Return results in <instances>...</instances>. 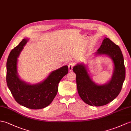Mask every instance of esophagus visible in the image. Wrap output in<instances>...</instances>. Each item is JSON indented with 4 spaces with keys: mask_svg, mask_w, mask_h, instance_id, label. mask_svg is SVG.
Listing matches in <instances>:
<instances>
[{
    "mask_svg": "<svg viewBox=\"0 0 131 131\" xmlns=\"http://www.w3.org/2000/svg\"><path fill=\"white\" fill-rule=\"evenodd\" d=\"M74 66V62H70L68 65V67H69V71H71L73 67Z\"/></svg>",
    "mask_w": 131,
    "mask_h": 131,
    "instance_id": "1",
    "label": "esophagus"
}]
</instances>
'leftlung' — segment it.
Wrapping results in <instances>:
<instances>
[{
  "instance_id": "left-lung-1",
  "label": "left lung",
  "mask_w": 131,
  "mask_h": 131,
  "mask_svg": "<svg viewBox=\"0 0 131 131\" xmlns=\"http://www.w3.org/2000/svg\"><path fill=\"white\" fill-rule=\"evenodd\" d=\"M95 55H105L112 60L113 74L108 83L99 85L94 82L83 63H78L72 70L77 75L78 92L81 99L90 105L100 107L113 101L119 94L125 80L126 69L120 48L108 38H104Z\"/></svg>"
}]
</instances>
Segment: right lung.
<instances>
[{
    "instance_id": "obj_1",
    "label": "right lung",
    "mask_w": 131,
    "mask_h": 131,
    "mask_svg": "<svg viewBox=\"0 0 131 131\" xmlns=\"http://www.w3.org/2000/svg\"><path fill=\"white\" fill-rule=\"evenodd\" d=\"M28 40L23 39L9 54L6 80L9 89L18 103L29 109H39L47 107L52 102L57 93L59 82L68 74L69 69L67 65L62 66L37 84H31L20 79L17 71L18 57Z\"/></svg>"
}]
</instances>
